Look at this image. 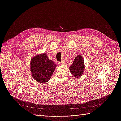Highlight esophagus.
<instances>
[{
	"label": "esophagus",
	"instance_id": "obj_1",
	"mask_svg": "<svg viewBox=\"0 0 121 121\" xmlns=\"http://www.w3.org/2000/svg\"><path fill=\"white\" fill-rule=\"evenodd\" d=\"M59 64L60 65H64V64H65V63H64V62H63V61H62V62H60L59 63Z\"/></svg>",
	"mask_w": 121,
	"mask_h": 121
}]
</instances>
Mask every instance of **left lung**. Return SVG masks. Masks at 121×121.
<instances>
[{"label":"left lung","instance_id":"left-lung-1","mask_svg":"<svg viewBox=\"0 0 121 121\" xmlns=\"http://www.w3.org/2000/svg\"><path fill=\"white\" fill-rule=\"evenodd\" d=\"M85 68V66L84 65V58L81 55H78L75 57L72 65L69 67L71 74L76 78L81 76L84 72Z\"/></svg>","mask_w":121,"mask_h":121}]
</instances>
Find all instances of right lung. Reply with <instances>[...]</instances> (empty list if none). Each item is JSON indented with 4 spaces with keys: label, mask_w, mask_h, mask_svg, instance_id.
Listing matches in <instances>:
<instances>
[{
    "label": "right lung",
    "mask_w": 121,
    "mask_h": 121,
    "mask_svg": "<svg viewBox=\"0 0 121 121\" xmlns=\"http://www.w3.org/2000/svg\"><path fill=\"white\" fill-rule=\"evenodd\" d=\"M30 71L33 78L37 82L45 84L47 82L57 66L49 60L45 53L38 54L31 58Z\"/></svg>",
    "instance_id": "obj_1"
}]
</instances>
